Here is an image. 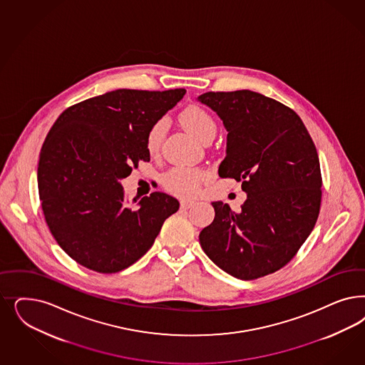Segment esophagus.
I'll list each match as a JSON object with an SVG mask.
<instances>
[{"mask_svg":"<svg viewBox=\"0 0 365 365\" xmlns=\"http://www.w3.org/2000/svg\"><path fill=\"white\" fill-rule=\"evenodd\" d=\"M192 205H195V201L193 200H181L180 201V207L182 208V210H188V208H190Z\"/></svg>","mask_w":365,"mask_h":365,"instance_id":"34e87169","label":"esophagus"}]
</instances>
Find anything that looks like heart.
I'll return each mask as SVG.
<instances>
[{
    "label": "heart",
    "instance_id": "b5f03b06",
    "mask_svg": "<svg viewBox=\"0 0 365 365\" xmlns=\"http://www.w3.org/2000/svg\"><path fill=\"white\" fill-rule=\"evenodd\" d=\"M181 123L189 133L196 137L199 141H204L208 135H215L216 133V122L208 111L197 105H190L184 108L180 115ZM168 122L166 119H158L149 130L146 137V148L150 153L157 152L161 146L166 133ZM205 178V173L200 169L188 168V166H175L163 177L165 188L172 193L189 196L195 195L201 182Z\"/></svg>",
    "mask_w": 365,
    "mask_h": 365
}]
</instances>
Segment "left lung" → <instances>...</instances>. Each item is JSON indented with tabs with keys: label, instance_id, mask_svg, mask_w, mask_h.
Listing matches in <instances>:
<instances>
[{
	"label": "left lung",
	"instance_id": "1",
	"mask_svg": "<svg viewBox=\"0 0 365 365\" xmlns=\"http://www.w3.org/2000/svg\"><path fill=\"white\" fill-rule=\"evenodd\" d=\"M199 101L228 131L219 176L242 181L247 193L240 212L212 202L215 219L200 232L201 248L237 279L281 270L317 222L322 177L316 145L294 110L264 95L210 91Z\"/></svg>",
	"mask_w": 365,
	"mask_h": 365
}]
</instances>
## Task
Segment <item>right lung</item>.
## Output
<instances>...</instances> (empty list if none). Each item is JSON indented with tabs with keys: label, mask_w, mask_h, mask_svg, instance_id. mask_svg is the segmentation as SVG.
I'll list each match as a JSON object with an SVG mask.
<instances>
[{
	"label": "right lung",
	"mask_w": 365,
	"mask_h": 365,
	"mask_svg": "<svg viewBox=\"0 0 365 365\" xmlns=\"http://www.w3.org/2000/svg\"><path fill=\"white\" fill-rule=\"evenodd\" d=\"M184 94L120 88L68 107L49 130L38 196L51 234L79 264L102 274L128 269L178 211L180 202L163 192L131 208L119 181L150 161L148 133Z\"/></svg>",
	"instance_id": "obj_1"
}]
</instances>
